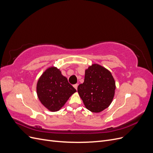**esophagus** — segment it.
<instances>
[{
	"mask_svg": "<svg viewBox=\"0 0 153 153\" xmlns=\"http://www.w3.org/2000/svg\"><path fill=\"white\" fill-rule=\"evenodd\" d=\"M73 87H75V89L76 90H77V87H78V84H75V85H73Z\"/></svg>",
	"mask_w": 153,
	"mask_h": 153,
	"instance_id": "1",
	"label": "esophagus"
}]
</instances>
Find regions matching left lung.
<instances>
[{
	"mask_svg": "<svg viewBox=\"0 0 153 153\" xmlns=\"http://www.w3.org/2000/svg\"><path fill=\"white\" fill-rule=\"evenodd\" d=\"M115 90L112 73L99 64H93L85 69L84 82L78 85L77 91L85 108L99 113L112 103Z\"/></svg>",
	"mask_w": 153,
	"mask_h": 153,
	"instance_id": "8db88e82",
	"label": "left lung"
}]
</instances>
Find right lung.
Returning a JSON list of instances; mask_svg holds the SVG:
<instances>
[{"instance_id": "1", "label": "right lung", "mask_w": 153, "mask_h": 153, "mask_svg": "<svg viewBox=\"0 0 153 153\" xmlns=\"http://www.w3.org/2000/svg\"><path fill=\"white\" fill-rule=\"evenodd\" d=\"M41 103L51 112H57L65 105L76 89L56 67H50L39 77L36 86Z\"/></svg>"}]
</instances>
